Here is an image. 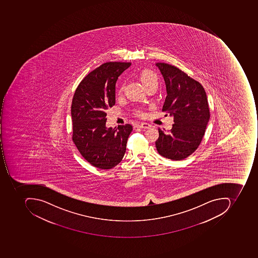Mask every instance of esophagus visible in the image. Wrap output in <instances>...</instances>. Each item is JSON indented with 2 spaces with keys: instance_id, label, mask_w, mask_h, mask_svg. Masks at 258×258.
Masks as SVG:
<instances>
[{
  "instance_id": "1",
  "label": "esophagus",
  "mask_w": 258,
  "mask_h": 258,
  "mask_svg": "<svg viewBox=\"0 0 258 258\" xmlns=\"http://www.w3.org/2000/svg\"><path fill=\"white\" fill-rule=\"evenodd\" d=\"M138 128H149L151 127V125H150V124H148V123L147 122H142L140 123V124H139V125H137Z\"/></svg>"
}]
</instances>
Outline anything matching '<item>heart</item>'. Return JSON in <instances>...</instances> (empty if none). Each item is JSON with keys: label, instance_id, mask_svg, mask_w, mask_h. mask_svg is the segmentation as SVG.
Instances as JSON below:
<instances>
[{"label": "heart", "instance_id": "1", "mask_svg": "<svg viewBox=\"0 0 258 258\" xmlns=\"http://www.w3.org/2000/svg\"><path fill=\"white\" fill-rule=\"evenodd\" d=\"M139 78H140L142 84H143V87L145 88L146 90L147 88H150V87L157 86V84H158V77H157L155 73L150 71V70H143L139 74ZM123 90H124V86L121 84L119 88H118V95H121V93L123 92ZM138 114L140 115V111H138Z\"/></svg>", "mask_w": 258, "mask_h": 258}]
</instances>
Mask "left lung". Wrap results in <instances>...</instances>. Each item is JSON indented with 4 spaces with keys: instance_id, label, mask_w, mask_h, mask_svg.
<instances>
[{
    "instance_id": "obj_1",
    "label": "left lung",
    "mask_w": 258,
    "mask_h": 258,
    "mask_svg": "<svg viewBox=\"0 0 258 258\" xmlns=\"http://www.w3.org/2000/svg\"><path fill=\"white\" fill-rule=\"evenodd\" d=\"M165 81L163 111L174 117L169 133L159 128L156 147L162 157L181 160L194 153L204 137L210 118L207 96L200 83L176 67L156 63Z\"/></svg>"
}]
</instances>
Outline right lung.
I'll use <instances>...</instances> for the list:
<instances>
[{
    "instance_id": "add662e5",
    "label": "right lung",
    "mask_w": 258,
    "mask_h": 258,
    "mask_svg": "<svg viewBox=\"0 0 258 258\" xmlns=\"http://www.w3.org/2000/svg\"><path fill=\"white\" fill-rule=\"evenodd\" d=\"M131 62H108L87 75L74 93L71 105L72 140L82 157L101 170L122 160L133 126L107 128L105 112L115 104V84Z\"/></svg>"
}]
</instances>
